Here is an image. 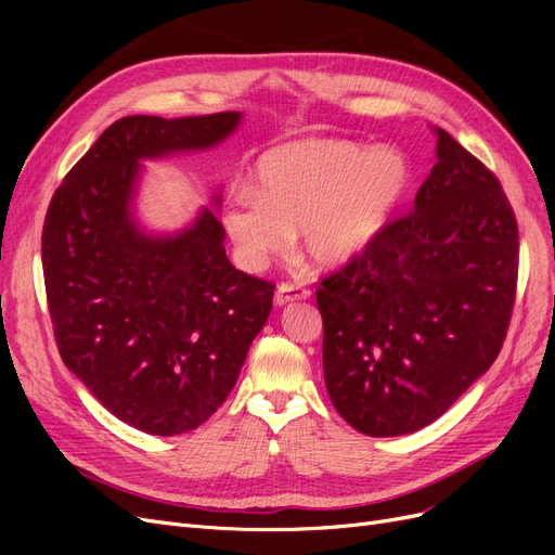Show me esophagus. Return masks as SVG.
<instances>
[{"instance_id": "1", "label": "esophagus", "mask_w": 555, "mask_h": 555, "mask_svg": "<svg viewBox=\"0 0 555 555\" xmlns=\"http://www.w3.org/2000/svg\"><path fill=\"white\" fill-rule=\"evenodd\" d=\"M306 298H310V289L304 287V284L282 282L278 292H275V304L278 306H287V304H294V300H306Z\"/></svg>"}]
</instances>
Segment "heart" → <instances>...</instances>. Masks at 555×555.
Listing matches in <instances>:
<instances>
[{
    "label": "heart",
    "mask_w": 555,
    "mask_h": 555,
    "mask_svg": "<svg viewBox=\"0 0 555 555\" xmlns=\"http://www.w3.org/2000/svg\"><path fill=\"white\" fill-rule=\"evenodd\" d=\"M410 188L412 164L393 145L300 139L261 155L255 188L224 198L222 224L251 266L287 247L296 229L312 263L340 268L373 247Z\"/></svg>",
    "instance_id": "heart-1"
}]
</instances>
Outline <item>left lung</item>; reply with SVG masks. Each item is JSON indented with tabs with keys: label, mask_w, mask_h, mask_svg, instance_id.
I'll return each mask as SVG.
<instances>
[{
	"label": "left lung",
	"mask_w": 555,
	"mask_h": 555,
	"mask_svg": "<svg viewBox=\"0 0 555 555\" xmlns=\"http://www.w3.org/2000/svg\"><path fill=\"white\" fill-rule=\"evenodd\" d=\"M438 133L414 210L322 280L333 408L371 438L433 424L498 359L518 275V227L500 180Z\"/></svg>",
	"instance_id": "left-lung-1"
}]
</instances>
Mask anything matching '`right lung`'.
<instances>
[{"instance_id": "right-lung-1", "label": "right lung", "mask_w": 555, "mask_h": 555, "mask_svg": "<svg viewBox=\"0 0 555 555\" xmlns=\"http://www.w3.org/2000/svg\"><path fill=\"white\" fill-rule=\"evenodd\" d=\"M241 117H122L46 212L41 259L60 357L111 414L150 435L194 430L222 405L275 284L231 266L210 208L173 236L145 233L131 210L141 159L208 150Z\"/></svg>"}]
</instances>
